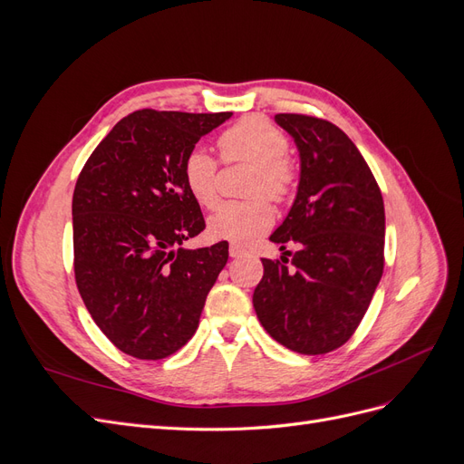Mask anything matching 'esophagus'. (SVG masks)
Instances as JSON below:
<instances>
[{
    "instance_id": "obj_1",
    "label": "esophagus",
    "mask_w": 464,
    "mask_h": 464,
    "mask_svg": "<svg viewBox=\"0 0 464 464\" xmlns=\"http://www.w3.org/2000/svg\"><path fill=\"white\" fill-rule=\"evenodd\" d=\"M228 251H230V257H242V256L247 254V249L242 247V246H237V244H230Z\"/></svg>"
}]
</instances>
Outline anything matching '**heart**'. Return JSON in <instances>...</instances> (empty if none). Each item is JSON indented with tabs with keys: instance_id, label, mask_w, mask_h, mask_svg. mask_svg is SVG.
<instances>
[{
	"instance_id": "b5f03b06",
	"label": "heart",
	"mask_w": 464,
	"mask_h": 464,
	"mask_svg": "<svg viewBox=\"0 0 464 464\" xmlns=\"http://www.w3.org/2000/svg\"><path fill=\"white\" fill-rule=\"evenodd\" d=\"M288 137L265 118H244L218 139L222 157L254 164L249 178V195H266L273 201H285L294 186V166L286 159ZM218 164L210 154L193 147L181 164L184 181L193 199L203 207H215L218 199ZM275 213L265 198L222 203L207 220V232L213 240L247 244L271 228Z\"/></svg>"
}]
</instances>
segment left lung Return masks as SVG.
I'll return each instance as SVG.
<instances>
[{
    "label": "left lung",
    "mask_w": 464,
    "mask_h": 464,
    "mask_svg": "<svg viewBox=\"0 0 464 464\" xmlns=\"http://www.w3.org/2000/svg\"><path fill=\"white\" fill-rule=\"evenodd\" d=\"M296 143L300 181L286 218L271 242H296L283 261H263L254 307L265 331L300 354L343 346L383 275L385 208L377 181L348 135L331 121L276 114ZM285 256V254H283Z\"/></svg>",
    "instance_id": "1"
}]
</instances>
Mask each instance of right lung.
<instances>
[{
    "instance_id": "add662e5",
    "label": "right lung",
    "mask_w": 464,
    "mask_h": 464,
    "mask_svg": "<svg viewBox=\"0 0 464 464\" xmlns=\"http://www.w3.org/2000/svg\"><path fill=\"white\" fill-rule=\"evenodd\" d=\"M232 111L137 110L82 166L73 191L75 280L91 317L121 353L174 354L198 331L228 244L181 247L205 228L181 164Z\"/></svg>"
}]
</instances>
